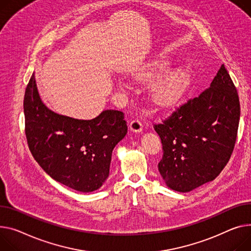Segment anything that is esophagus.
Returning a JSON list of instances; mask_svg holds the SVG:
<instances>
[{
  "label": "esophagus",
  "instance_id": "esophagus-1",
  "mask_svg": "<svg viewBox=\"0 0 251 251\" xmlns=\"http://www.w3.org/2000/svg\"><path fill=\"white\" fill-rule=\"evenodd\" d=\"M129 128L132 132H135V133H138V132H141L142 129H143V125L141 123V121L139 119H133L130 124H129Z\"/></svg>",
  "mask_w": 251,
  "mask_h": 251
}]
</instances>
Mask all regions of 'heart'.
<instances>
[{
  "mask_svg": "<svg viewBox=\"0 0 251 251\" xmlns=\"http://www.w3.org/2000/svg\"><path fill=\"white\" fill-rule=\"evenodd\" d=\"M165 64L162 62H155L147 68L146 71L139 75V78L143 80H150L156 77L163 70ZM187 71L178 69L165 75L162 78L153 81L150 86L151 97L153 101L159 106L175 105L181 96L183 86L187 79Z\"/></svg>",
  "mask_w": 251,
  "mask_h": 251,
  "instance_id": "obj_1",
  "label": "heart"
}]
</instances>
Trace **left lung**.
Wrapping results in <instances>:
<instances>
[{
  "label": "left lung",
  "mask_w": 251,
  "mask_h": 251,
  "mask_svg": "<svg viewBox=\"0 0 251 251\" xmlns=\"http://www.w3.org/2000/svg\"><path fill=\"white\" fill-rule=\"evenodd\" d=\"M240 118L236 87L224 64L210 87L153 128L163 155L158 171L177 192H190L223 171L234 149Z\"/></svg>",
  "instance_id": "obj_1"
}]
</instances>
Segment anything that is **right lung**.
I'll list each match as a JSON object with an SVG mask.
<instances>
[{
	"instance_id": "obj_1",
	"label": "right lung",
	"mask_w": 251,
	"mask_h": 251,
	"mask_svg": "<svg viewBox=\"0 0 251 251\" xmlns=\"http://www.w3.org/2000/svg\"><path fill=\"white\" fill-rule=\"evenodd\" d=\"M23 105L28 147L44 172L78 192L102 187L109 176L113 149L127 134L124 113L106 110L92 120L58 115L41 102L34 74Z\"/></svg>"
}]
</instances>
